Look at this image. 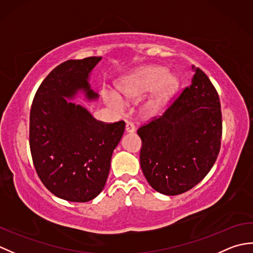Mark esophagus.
<instances>
[{
  "label": "esophagus",
  "mask_w": 253,
  "mask_h": 253,
  "mask_svg": "<svg viewBox=\"0 0 253 253\" xmlns=\"http://www.w3.org/2000/svg\"><path fill=\"white\" fill-rule=\"evenodd\" d=\"M136 130V127L133 125V123L131 122H127L126 123V131L127 132H133Z\"/></svg>",
  "instance_id": "esophagus-1"
}]
</instances>
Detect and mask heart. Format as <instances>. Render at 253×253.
Here are the masks:
<instances>
[{"label": "heart", "mask_w": 253, "mask_h": 253, "mask_svg": "<svg viewBox=\"0 0 253 253\" xmlns=\"http://www.w3.org/2000/svg\"><path fill=\"white\" fill-rule=\"evenodd\" d=\"M178 82L162 66H147L128 75L117 84V90L127 100H136L152 90L141 103L144 116L154 117L162 112L174 94ZM106 103L113 109L122 110L124 101L113 91L104 93Z\"/></svg>", "instance_id": "obj_1"}]
</instances>
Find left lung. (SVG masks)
<instances>
[{
	"label": "left lung",
	"mask_w": 253,
	"mask_h": 253,
	"mask_svg": "<svg viewBox=\"0 0 253 253\" xmlns=\"http://www.w3.org/2000/svg\"><path fill=\"white\" fill-rule=\"evenodd\" d=\"M191 84L138 129L140 166L154 190L176 196L190 190L211 170L221 148L222 112L216 89L192 66Z\"/></svg>",
	"instance_id": "left-lung-1"
}]
</instances>
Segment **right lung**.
Wrapping results in <instances>:
<instances>
[{
	"instance_id": "right-lung-1",
	"label": "right lung",
	"mask_w": 253,
	"mask_h": 253,
	"mask_svg": "<svg viewBox=\"0 0 253 253\" xmlns=\"http://www.w3.org/2000/svg\"><path fill=\"white\" fill-rule=\"evenodd\" d=\"M100 56L68 60L47 75L30 110L29 144L40 180L53 195L72 202L92 200L103 190L111 159L125 131V122L96 121L73 99L83 90L98 98L89 74Z\"/></svg>"
}]
</instances>
